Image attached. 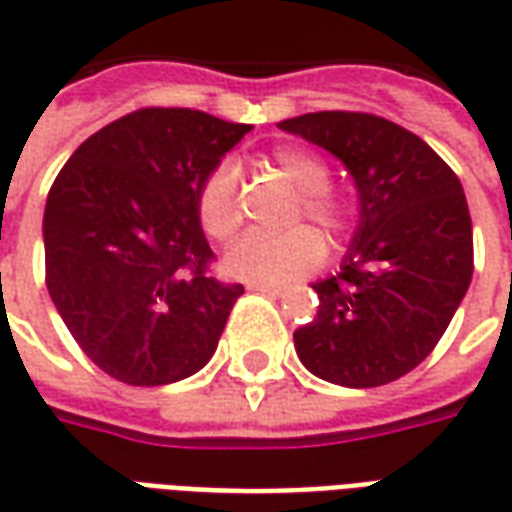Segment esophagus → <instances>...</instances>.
Listing matches in <instances>:
<instances>
[{
  "label": "esophagus",
  "instance_id": "obj_1",
  "mask_svg": "<svg viewBox=\"0 0 512 512\" xmlns=\"http://www.w3.org/2000/svg\"><path fill=\"white\" fill-rule=\"evenodd\" d=\"M249 290L263 296H285V288H274V285H249Z\"/></svg>",
  "mask_w": 512,
  "mask_h": 512
}]
</instances>
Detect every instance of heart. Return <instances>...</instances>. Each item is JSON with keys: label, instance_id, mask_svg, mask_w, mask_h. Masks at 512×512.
Segmentation results:
<instances>
[{"label": "heart", "instance_id": "heart-1", "mask_svg": "<svg viewBox=\"0 0 512 512\" xmlns=\"http://www.w3.org/2000/svg\"><path fill=\"white\" fill-rule=\"evenodd\" d=\"M274 167L301 191L299 213L323 230L340 235L348 227V211L329 191V167L321 158L301 147H279L271 156ZM200 224L216 241H227L241 227V202H238V169L233 161H222L205 178L200 189ZM323 238L312 227H293L288 233H249L224 255L227 274L252 285H285L290 279L310 274L323 260Z\"/></svg>", "mask_w": 512, "mask_h": 512}]
</instances>
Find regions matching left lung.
Segmentation results:
<instances>
[{
  "instance_id": "left-lung-1",
  "label": "left lung",
  "mask_w": 512,
  "mask_h": 512,
  "mask_svg": "<svg viewBox=\"0 0 512 512\" xmlns=\"http://www.w3.org/2000/svg\"><path fill=\"white\" fill-rule=\"evenodd\" d=\"M343 161L359 224L340 271L318 279V315L293 332L312 376L367 389L406 376L436 348L474 271L472 216L458 175L397 123L312 112L279 123Z\"/></svg>"
}]
</instances>
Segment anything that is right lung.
I'll list each match as a JSON object with an SVG mask.
<instances>
[{
    "instance_id": "add662e5",
    "label": "right lung",
    "mask_w": 512,
    "mask_h": 512,
    "mask_svg": "<svg viewBox=\"0 0 512 512\" xmlns=\"http://www.w3.org/2000/svg\"><path fill=\"white\" fill-rule=\"evenodd\" d=\"M252 126L139 109L68 158L43 213L46 288L106 376L164 386L211 362L244 285L208 274L200 189Z\"/></svg>"
}]
</instances>
